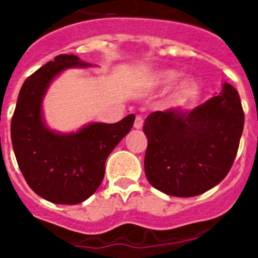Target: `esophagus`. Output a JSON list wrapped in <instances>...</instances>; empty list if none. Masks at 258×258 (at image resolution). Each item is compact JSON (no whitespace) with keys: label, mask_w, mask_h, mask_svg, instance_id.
Instances as JSON below:
<instances>
[{"label":"esophagus","mask_w":258,"mask_h":258,"mask_svg":"<svg viewBox=\"0 0 258 258\" xmlns=\"http://www.w3.org/2000/svg\"><path fill=\"white\" fill-rule=\"evenodd\" d=\"M143 126V117L140 115L136 116V120H134V127L136 129H141Z\"/></svg>","instance_id":"esophagus-1"}]
</instances>
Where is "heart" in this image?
I'll return each instance as SVG.
<instances>
[{
  "mask_svg": "<svg viewBox=\"0 0 258 258\" xmlns=\"http://www.w3.org/2000/svg\"><path fill=\"white\" fill-rule=\"evenodd\" d=\"M177 72L173 70H163L159 71V72H155L151 77V83L155 86H163L166 84L172 83L173 80L177 77ZM194 89H195V83L192 80L188 79V77H184V79L179 80L178 83L175 84L174 88L172 89L170 92V101L172 102H179L186 99L187 97H190L192 94Z\"/></svg>",
  "mask_w": 258,
  "mask_h": 258,
  "instance_id": "b5f03b06",
  "label": "heart"
}]
</instances>
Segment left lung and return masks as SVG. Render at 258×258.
Instances as JSON below:
<instances>
[{"label": "left lung", "instance_id": "8db88e82", "mask_svg": "<svg viewBox=\"0 0 258 258\" xmlns=\"http://www.w3.org/2000/svg\"><path fill=\"white\" fill-rule=\"evenodd\" d=\"M244 126L238 92L225 83L222 92L190 112L150 113L145 173L166 195L197 197L220 183L231 169Z\"/></svg>", "mask_w": 258, "mask_h": 258}]
</instances>
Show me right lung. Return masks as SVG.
Here are the masks:
<instances>
[{"mask_svg":"<svg viewBox=\"0 0 258 258\" xmlns=\"http://www.w3.org/2000/svg\"><path fill=\"white\" fill-rule=\"evenodd\" d=\"M74 54H61L24 81L11 120V143L29 187L55 204H79L92 197L104 177V164L131 132L136 116L115 124L92 122L76 133L50 131L42 117V101L61 71L90 67Z\"/></svg>","mask_w":258,"mask_h":258,"instance_id":"obj_1","label":"right lung"}]
</instances>
